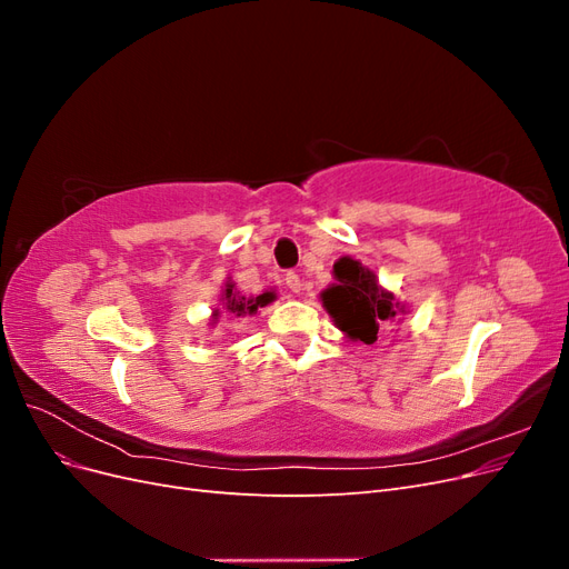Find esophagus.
<instances>
[{
	"label": "esophagus",
	"mask_w": 569,
	"mask_h": 569,
	"mask_svg": "<svg viewBox=\"0 0 569 569\" xmlns=\"http://www.w3.org/2000/svg\"><path fill=\"white\" fill-rule=\"evenodd\" d=\"M284 282H287L289 295H299V291H301V280H299V274H297V272H287Z\"/></svg>",
	"instance_id": "1"
}]
</instances>
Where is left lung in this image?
Here are the masks:
<instances>
[{
  "mask_svg": "<svg viewBox=\"0 0 569 569\" xmlns=\"http://www.w3.org/2000/svg\"><path fill=\"white\" fill-rule=\"evenodd\" d=\"M335 282L320 291V301L332 322L351 341L375 343L387 322L401 320L408 308L385 289L377 274L351 256H341L332 266Z\"/></svg>",
  "mask_w": 569,
  "mask_h": 569,
  "instance_id": "1",
  "label": "left lung"
}]
</instances>
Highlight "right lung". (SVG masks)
<instances>
[{
    "instance_id": "1",
    "label": "right lung",
    "mask_w": 569,
    "mask_h": 569,
    "mask_svg": "<svg viewBox=\"0 0 569 569\" xmlns=\"http://www.w3.org/2000/svg\"><path fill=\"white\" fill-rule=\"evenodd\" d=\"M274 299V289L263 291V295H244V291H239L237 284L232 282V278L226 280V287L220 289V303L213 308L211 313V325L218 322L220 313H228L232 318H247V316H256L258 308H263L268 303H272Z\"/></svg>"
}]
</instances>
